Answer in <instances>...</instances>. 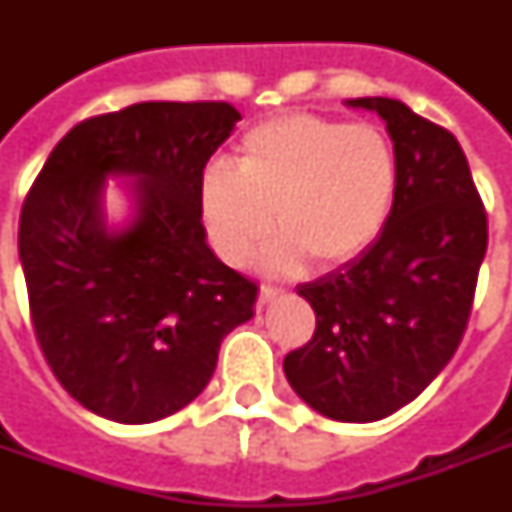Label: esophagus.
Masks as SVG:
<instances>
[{"mask_svg":"<svg viewBox=\"0 0 512 512\" xmlns=\"http://www.w3.org/2000/svg\"><path fill=\"white\" fill-rule=\"evenodd\" d=\"M281 295H284L281 289L271 287V284H263V287H260V297H257V300H260V305H268V303H273V300H276V297H281Z\"/></svg>","mask_w":512,"mask_h":512,"instance_id":"34e87169","label":"esophagus"}]
</instances>
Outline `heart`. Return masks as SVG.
Here are the masks:
<instances>
[{
	"mask_svg": "<svg viewBox=\"0 0 512 512\" xmlns=\"http://www.w3.org/2000/svg\"><path fill=\"white\" fill-rule=\"evenodd\" d=\"M401 191L396 143L377 124L292 111L241 138L239 167L212 162L199 177V217L220 260L241 265L276 223L263 252L273 273L308 257L337 268L364 255L388 228Z\"/></svg>",
	"mask_w": 512,
	"mask_h": 512,
	"instance_id": "1",
	"label": "heart"
}]
</instances>
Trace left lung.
<instances>
[{"instance_id":"obj_1","label":"left lung","mask_w":512,"mask_h":512,"mask_svg":"<svg viewBox=\"0 0 512 512\" xmlns=\"http://www.w3.org/2000/svg\"><path fill=\"white\" fill-rule=\"evenodd\" d=\"M345 103L382 116L401 159V191L364 255L297 287L316 311V332L287 353L284 374L329 420L374 422L414 401L454 356L489 228L452 132L401 100Z\"/></svg>"}]
</instances>
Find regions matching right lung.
Returning a JSON list of instances; mask_svg holds the SVG:
<instances>
[{"label":"right lung","instance_id":"1","mask_svg":"<svg viewBox=\"0 0 512 512\" xmlns=\"http://www.w3.org/2000/svg\"><path fill=\"white\" fill-rule=\"evenodd\" d=\"M241 114L231 103H135L52 148L18 228L28 308L52 374L84 409L143 425L180 412L223 337L255 316V281L207 247L199 177ZM106 176H132L131 223H105Z\"/></svg>","mask_w":512,"mask_h":512}]
</instances>
